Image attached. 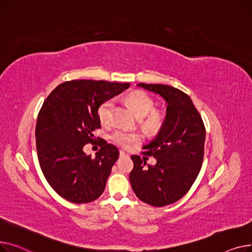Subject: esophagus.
<instances>
[{
	"instance_id": "esophagus-1",
	"label": "esophagus",
	"mask_w": 252,
	"mask_h": 252,
	"mask_svg": "<svg viewBox=\"0 0 252 252\" xmlns=\"http://www.w3.org/2000/svg\"><path fill=\"white\" fill-rule=\"evenodd\" d=\"M127 154L124 151H120V156H126Z\"/></svg>"
}]
</instances>
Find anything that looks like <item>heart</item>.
I'll return each mask as SVG.
<instances>
[{"label":"heart","mask_w":252,"mask_h":252,"mask_svg":"<svg viewBox=\"0 0 252 252\" xmlns=\"http://www.w3.org/2000/svg\"><path fill=\"white\" fill-rule=\"evenodd\" d=\"M125 100L131 107V109L134 111L136 116L141 118L140 124L144 129L153 132L160 128L162 124V116L158 111L153 110L155 102L151 96L142 92L135 91L126 94ZM114 105V98H108L100 103L97 109V116L101 123L108 124L111 121ZM111 138L116 144L124 147V149H127V147H130L132 144L139 142L142 137L138 132L118 129L113 132Z\"/></svg>","instance_id":"b5f03b06"}]
</instances>
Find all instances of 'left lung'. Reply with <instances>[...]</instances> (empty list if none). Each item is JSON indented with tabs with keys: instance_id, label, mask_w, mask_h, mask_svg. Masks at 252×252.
Returning a JSON list of instances; mask_svg holds the SVG:
<instances>
[{
	"instance_id": "obj_1",
	"label": "left lung",
	"mask_w": 252,
	"mask_h": 252,
	"mask_svg": "<svg viewBox=\"0 0 252 252\" xmlns=\"http://www.w3.org/2000/svg\"><path fill=\"white\" fill-rule=\"evenodd\" d=\"M139 87L159 94L167 102L166 118L156 138L143 146V156L157 158L146 166L145 157L132 156L129 179L143 202L165 206L182 198L194 183L204 155L205 127L189 95L165 84L139 83Z\"/></svg>"
}]
</instances>
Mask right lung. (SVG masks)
Masks as SVG:
<instances>
[{
  "label": "right lung",
  "mask_w": 252,
  "mask_h": 252,
  "mask_svg": "<svg viewBox=\"0 0 252 252\" xmlns=\"http://www.w3.org/2000/svg\"><path fill=\"white\" fill-rule=\"evenodd\" d=\"M129 86L103 80H71L58 85L43 101L35 127L38 161L44 178L63 198L87 203L105 190L119 151L103 141L92 158L83 146L94 141V131L100 128V103Z\"/></svg>",
  "instance_id": "right-lung-1"
}]
</instances>
